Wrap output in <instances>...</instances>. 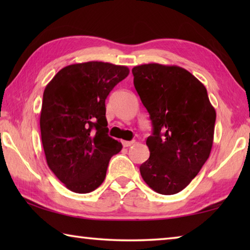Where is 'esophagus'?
<instances>
[{"label":"esophagus","instance_id":"obj_1","mask_svg":"<svg viewBox=\"0 0 250 250\" xmlns=\"http://www.w3.org/2000/svg\"><path fill=\"white\" fill-rule=\"evenodd\" d=\"M134 141H122V146H124L125 147H128V146H131L132 145H134Z\"/></svg>","mask_w":250,"mask_h":250}]
</instances>
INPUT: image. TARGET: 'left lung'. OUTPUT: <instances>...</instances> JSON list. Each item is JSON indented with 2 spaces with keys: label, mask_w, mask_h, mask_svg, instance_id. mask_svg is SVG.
<instances>
[{
  "label": "left lung",
  "mask_w": 250,
  "mask_h": 250,
  "mask_svg": "<svg viewBox=\"0 0 250 250\" xmlns=\"http://www.w3.org/2000/svg\"><path fill=\"white\" fill-rule=\"evenodd\" d=\"M133 83L150 115V158L140 166L156 193L181 192L210 153L216 111L200 80L179 66L145 64L132 68Z\"/></svg>",
  "instance_id": "left-lung-1"
}]
</instances>
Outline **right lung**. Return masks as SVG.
Listing matches in <instances>:
<instances>
[{"instance_id": "1", "label": "right lung", "mask_w": 250, "mask_h": 250, "mask_svg": "<svg viewBox=\"0 0 250 250\" xmlns=\"http://www.w3.org/2000/svg\"><path fill=\"white\" fill-rule=\"evenodd\" d=\"M129 68L103 62L66 66L46 86L41 135L47 166L71 192L103 184L109 161L122 145L108 135L105 99Z\"/></svg>"}]
</instances>
